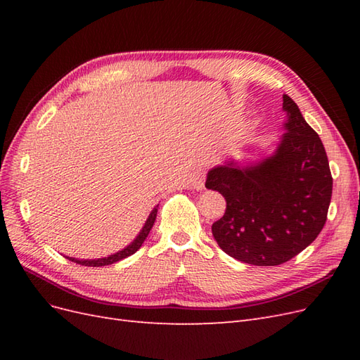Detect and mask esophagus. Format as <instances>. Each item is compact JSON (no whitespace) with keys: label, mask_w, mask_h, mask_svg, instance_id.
I'll return each instance as SVG.
<instances>
[{"label":"esophagus","mask_w":360,"mask_h":360,"mask_svg":"<svg viewBox=\"0 0 360 360\" xmlns=\"http://www.w3.org/2000/svg\"><path fill=\"white\" fill-rule=\"evenodd\" d=\"M204 180H205L204 172L202 171L197 172L193 176V179H192V188L197 189V191H202L204 189Z\"/></svg>","instance_id":"34e87169"}]
</instances>
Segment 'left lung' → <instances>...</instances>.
<instances>
[{"label":"left lung","instance_id":"left-lung-1","mask_svg":"<svg viewBox=\"0 0 360 360\" xmlns=\"http://www.w3.org/2000/svg\"><path fill=\"white\" fill-rule=\"evenodd\" d=\"M287 132L275 155L257 165L213 168L205 188L225 197L212 225L225 254L254 266H278L309 246L328 219L333 179L317 132L284 94Z\"/></svg>","mask_w":360,"mask_h":360}]
</instances>
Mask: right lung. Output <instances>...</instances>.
Returning <instances> with one entry per match:
<instances>
[{"mask_svg":"<svg viewBox=\"0 0 360 360\" xmlns=\"http://www.w3.org/2000/svg\"><path fill=\"white\" fill-rule=\"evenodd\" d=\"M156 214H158V207H155L153 212L150 213V216H148V219H147L144 228H143V230H141L139 236L135 238V240H134L132 243H130L126 249L120 250V252H117V254H114V255H111V257H105V258H99V259H76V258H72V257H68V258H69L70 261H73V263H76V264L90 266V267H101V266H108V264L117 263V261H120V259H123V258H126V257H129V255L135 254L136 250H138L141 246H143V243H144V240L147 238L150 230H151V228H153V224H155V221H156Z\"/></svg>","mask_w":360,"mask_h":360,"instance_id":"1","label":"right lung"}]
</instances>
